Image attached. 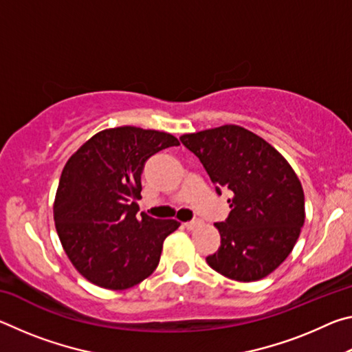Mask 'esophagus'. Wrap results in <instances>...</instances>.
<instances>
[{
  "label": "esophagus",
  "instance_id": "34e87169",
  "mask_svg": "<svg viewBox=\"0 0 352 352\" xmlns=\"http://www.w3.org/2000/svg\"><path fill=\"white\" fill-rule=\"evenodd\" d=\"M200 225H201V220H199V219L190 220V222H186V223H184V226H186L188 230H194V228H197V226H200Z\"/></svg>",
  "mask_w": 352,
  "mask_h": 352
}]
</instances>
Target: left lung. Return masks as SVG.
<instances>
[{
  "label": "left lung",
  "instance_id": "left-lung-1",
  "mask_svg": "<svg viewBox=\"0 0 352 352\" xmlns=\"http://www.w3.org/2000/svg\"><path fill=\"white\" fill-rule=\"evenodd\" d=\"M180 141L204 164L216 192H233L231 211L216 223L220 247L208 265L234 281H258L294 250L305 223V192L275 147L239 126L183 135Z\"/></svg>",
  "mask_w": 352,
  "mask_h": 352
}]
</instances>
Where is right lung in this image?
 Here are the masks:
<instances>
[{
	"instance_id": "1",
	"label": "right lung",
	"mask_w": 352,
	"mask_h": 352,
	"mask_svg": "<svg viewBox=\"0 0 352 352\" xmlns=\"http://www.w3.org/2000/svg\"><path fill=\"white\" fill-rule=\"evenodd\" d=\"M180 142L140 127L102 130L65 164L54 222L65 253L88 281L124 290L158 267L163 242L180 222L136 217L141 174L148 158Z\"/></svg>"
}]
</instances>
